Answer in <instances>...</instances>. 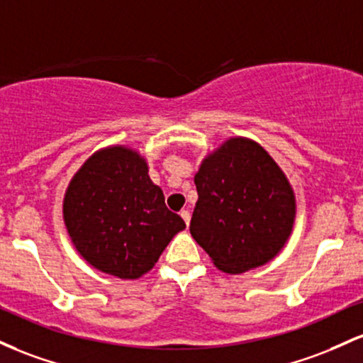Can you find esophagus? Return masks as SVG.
Instances as JSON below:
<instances>
[{
	"mask_svg": "<svg viewBox=\"0 0 363 363\" xmlns=\"http://www.w3.org/2000/svg\"><path fill=\"white\" fill-rule=\"evenodd\" d=\"M180 216H182L183 221H185V225L189 226V223H190V211H185V209H183L182 213H180Z\"/></svg>",
	"mask_w": 363,
	"mask_h": 363,
	"instance_id": "1",
	"label": "esophagus"
}]
</instances>
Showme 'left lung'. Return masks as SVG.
Here are the masks:
<instances>
[{
  "mask_svg": "<svg viewBox=\"0 0 363 363\" xmlns=\"http://www.w3.org/2000/svg\"><path fill=\"white\" fill-rule=\"evenodd\" d=\"M199 201L190 221L195 242L216 267L240 274L269 262L295 221V195L259 144L231 138L195 174Z\"/></svg>",
  "mask_w": 363,
  "mask_h": 363,
  "instance_id": "1",
  "label": "left lung"
}]
</instances>
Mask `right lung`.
Masks as SVG:
<instances>
[{
	"label": "right lung",
	"instance_id": "obj_1",
	"mask_svg": "<svg viewBox=\"0 0 363 363\" xmlns=\"http://www.w3.org/2000/svg\"><path fill=\"white\" fill-rule=\"evenodd\" d=\"M63 218L80 255L121 279L152 269L185 228L150 182L145 161L127 147L103 149L85 161L65 195Z\"/></svg>",
	"mask_w": 363,
	"mask_h": 363
}]
</instances>
